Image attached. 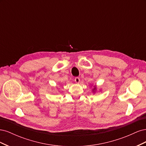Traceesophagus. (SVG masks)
Masks as SVG:
<instances>
[{
  "label": "esophagus",
  "instance_id": "1",
  "mask_svg": "<svg viewBox=\"0 0 146 146\" xmlns=\"http://www.w3.org/2000/svg\"><path fill=\"white\" fill-rule=\"evenodd\" d=\"M75 82H76V83H78L79 82H80V78H79V77H76L75 78Z\"/></svg>",
  "mask_w": 146,
  "mask_h": 146
}]
</instances>
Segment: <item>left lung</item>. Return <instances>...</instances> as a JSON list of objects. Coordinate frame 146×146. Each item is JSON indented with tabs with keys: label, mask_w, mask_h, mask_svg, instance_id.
I'll list each match as a JSON object with an SVG mask.
<instances>
[{
	"label": "left lung",
	"mask_w": 146,
	"mask_h": 146,
	"mask_svg": "<svg viewBox=\"0 0 146 146\" xmlns=\"http://www.w3.org/2000/svg\"><path fill=\"white\" fill-rule=\"evenodd\" d=\"M96 90V88L95 87V88H94V89H93V91H94V90Z\"/></svg>",
	"instance_id": "8db88e82"
}]
</instances>
